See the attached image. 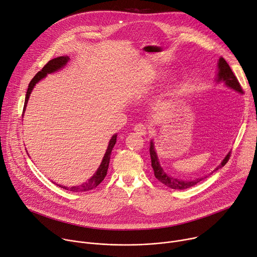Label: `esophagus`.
<instances>
[{
    "instance_id": "34e87169",
    "label": "esophagus",
    "mask_w": 257,
    "mask_h": 257,
    "mask_svg": "<svg viewBox=\"0 0 257 257\" xmlns=\"http://www.w3.org/2000/svg\"><path fill=\"white\" fill-rule=\"evenodd\" d=\"M134 131L136 132V134H138L139 136H146L147 133H148V130H147V127L146 125L139 123V124H136L134 126Z\"/></svg>"
}]
</instances>
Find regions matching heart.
<instances>
[{
  "instance_id": "heart-1",
  "label": "heart",
  "mask_w": 257,
  "mask_h": 257,
  "mask_svg": "<svg viewBox=\"0 0 257 257\" xmlns=\"http://www.w3.org/2000/svg\"><path fill=\"white\" fill-rule=\"evenodd\" d=\"M165 76H166V73H165L164 71H162V69H159V71H156V72L154 73V75H153V77H152V82H153V83L159 82V81L164 79ZM172 87H173L172 85L169 86L166 91H164V92L162 93L160 98H161V99H164V98H166L167 96H169V95H170V91H171V88H172Z\"/></svg>"
}]
</instances>
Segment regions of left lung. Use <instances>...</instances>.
<instances>
[{
	"instance_id": "8db88e82",
	"label": "left lung",
	"mask_w": 257,
	"mask_h": 257,
	"mask_svg": "<svg viewBox=\"0 0 257 257\" xmlns=\"http://www.w3.org/2000/svg\"><path fill=\"white\" fill-rule=\"evenodd\" d=\"M215 81H216L217 84L218 83H223L229 89L235 90L238 93H241V94H243V90H242V87H241L238 79L236 78L234 73L231 72L229 65L227 64V62L222 57L219 58L218 63H217V75H216ZM150 155H151V159H152V167L154 169V173H155L156 178L160 182H162L163 184H165L166 186H168V188H170L172 190H185V189L192 188V186L196 185L197 183H199L200 181H202L204 178L207 177V176H204V177H199V178H196V179H191V180L186 179V180H184V179H180V178H177V177H174V176H171V175L167 174L160 164L159 158H158V155H157V152H156V149H155L154 141H151V144H150ZM229 155H230V152L227 153V155L221 161L220 164L210 174H212L213 172L222 168L226 164V162L228 161Z\"/></svg>"
}]
</instances>
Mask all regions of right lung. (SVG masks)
<instances>
[{
    "mask_svg": "<svg viewBox=\"0 0 257 257\" xmlns=\"http://www.w3.org/2000/svg\"><path fill=\"white\" fill-rule=\"evenodd\" d=\"M68 61H69V57L68 56H59L57 58H54V59L50 60L47 64H46L42 68V71H40L33 78V80L31 81V83L29 85L28 91H27L26 100H25V106H23V113H25V111H26V108H27V105H28V102H29V98L31 96V93H32L33 89L35 88L36 84H38L41 80H43L47 75L53 74V73H55L57 71H60V69H62L67 64ZM23 113H22V116H23ZM115 143H116V134H113L111 136V138H110V141L108 142V146H107L106 152H105V154H104V156L102 158V161L100 163L99 167L97 168L95 173L90 177V179H88L87 182H84L81 185L71 186V188H69V186H64V185H60V184H57V183H56V185L60 186L61 189L71 191V192H76V193L87 192V191L95 189L96 186L104 179V177H105V175L107 173V169H108V165H109L110 154H111V151H112Z\"/></svg>",
    "mask_w": 257,
    "mask_h": 257,
    "instance_id": "1",
    "label": "right lung"
}]
</instances>
